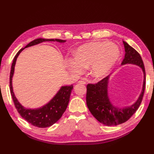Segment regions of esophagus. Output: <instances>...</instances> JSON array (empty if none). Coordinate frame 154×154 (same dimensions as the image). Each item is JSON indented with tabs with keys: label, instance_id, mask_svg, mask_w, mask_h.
<instances>
[{
	"label": "esophagus",
	"instance_id": "1",
	"mask_svg": "<svg viewBox=\"0 0 154 154\" xmlns=\"http://www.w3.org/2000/svg\"><path fill=\"white\" fill-rule=\"evenodd\" d=\"M78 83H79V84L85 85V84H86V82H85V81H78Z\"/></svg>",
	"mask_w": 154,
	"mask_h": 154
}]
</instances>
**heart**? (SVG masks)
<instances>
[{
	"mask_svg": "<svg viewBox=\"0 0 154 154\" xmlns=\"http://www.w3.org/2000/svg\"><path fill=\"white\" fill-rule=\"evenodd\" d=\"M75 57L67 60V67L71 73L80 75L84 68L94 79H101L109 73L120 56L116 45L109 42L99 41L85 44L74 51Z\"/></svg>",
	"mask_w": 154,
	"mask_h": 154,
	"instance_id": "1",
	"label": "heart"
}]
</instances>
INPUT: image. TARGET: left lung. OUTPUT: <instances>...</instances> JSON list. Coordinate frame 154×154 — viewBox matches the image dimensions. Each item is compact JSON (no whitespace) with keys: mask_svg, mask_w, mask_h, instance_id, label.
Masks as SVG:
<instances>
[{"mask_svg":"<svg viewBox=\"0 0 154 154\" xmlns=\"http://www.w3.org/2000/svg\"><path fill=\"white\" fill-rule=\"evenodd\" d=\"M125 55L121 65L134 64L142 68L143 73L142 91L138 100L130 106L119 108L111 103L108 94V83L110 75L104 77L96 84H88L87 86V105L95 119L106 126H116L126 122L142 103L146 85V72L142 57L132 47L123 41Z\"/></svg>","mask_w":154,"mask_h":154,"instance_id":"left-lung-1","label":"left lung"}]
</instances>
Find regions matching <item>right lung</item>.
<instances>
[{"instance_id": "obj_1", "label": "right lung", "mask_w": 154, "mask_h": 154, "mask_svg": "<svg viewBox=\"0 0 154 154\" xmlns=\"http://www.w3.org/2000/svg\"><path fill=\"white\" fill-rule=\"evenodd\" d=\"M55 41L60 42V43H63L66 42L65 40H60V39L38 38L30 42L24 48H22L16 54L14 60H13L11 67V75H10V89H11V93L16 109L23 119L30 123L32 125L38 128H47L51 126L60 119L67 107L71 91L73 88V85L69 86H62L53 99L48 103L43 106L38 108V109H31L24 108L16 98L12 89V77L14 75L16 60H17L19 54L24 49L40 44L44 42Z\"/></svg>"}]
</instances>
